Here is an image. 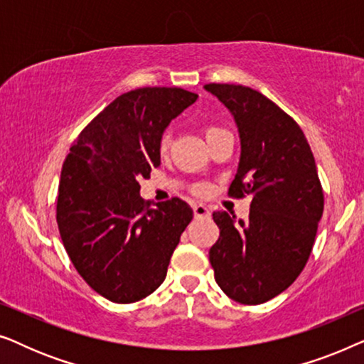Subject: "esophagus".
Segmentation results:
<instances>
[{
	"label": "esophagus",
	"mask_w": 364,
	"mask_h": 364,
	"mask_svg": "<svg viewBox=\"0 0 364 364\" xmlns=\"http://www.w3.org/2000/svg\"><path fill=\"white\" fill-rule=\"evenodd\" d=\"M193 215H196V218L208 217L210 215V210H208V207L203 205V203H196V205H193Z\"/></svg>",
	"instance_id": "1"
}]
</instances>
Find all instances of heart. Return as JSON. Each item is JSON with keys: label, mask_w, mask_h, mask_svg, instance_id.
<instances>
[{"label": "heart", "mask_w": 364, "mask_h": 364, "mask_svg": "<svg viewBox=\"0 0 364 364\" xmlns=\"http://www.w3.org/2000/svg\"><path fill=\"white\" fill-rule=\"evenodd\" d=\"M217 131H220V129H218V127H208L207 131H205V134L208 136V134L217 132ZM167 147H168V137H167V136H164V137L161 139V144H159V149H161L162 152H166V151H167ZM202 191H203L202 187H198V188H197V192H202Z\"/></svg>", "instance_id": "1"}]
</instances>
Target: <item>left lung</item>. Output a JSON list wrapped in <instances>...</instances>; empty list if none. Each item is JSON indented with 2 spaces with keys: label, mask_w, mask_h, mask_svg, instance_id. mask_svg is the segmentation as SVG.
<instances>
[{
  "label": "left lung",
  "mask_w": 364,
  "mask_h": 364,
  "mask_svg": "<svg viewBox=\"0 0 364 364\" xmlns=\"http://www.w3.org/2000/svg\"><path fill=\"white\" fill-rule=\"evenodd\" d=\"M232 112L240 162L228 193L252 196L248 220L213 212L220 237L208 252L215 282L232 300L260 305L305 268L323 215V188L300 126L252 87L205 84Z\"/></svg>",
  "instance_id": "1"
}]
</instances>
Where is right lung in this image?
I'll return each mask as SVG.
<instances>
[{"label": "right lung", "instance_id": "right-lung-1", "mask_svg": "<svg viewBox=\"0 0 364 364\" xmlns=\"http://www.w3.org/2000/svg\"><path fill=\"white\" fill-rule=\"evenodd\" d=\"M181 87H141L114 99L69 149L58 191L56 220L73 265L114 303L156 291L193 212L172 198L141 197L139 178L161 166L166 127L197 101Z\"/></svg>", "mask_w": 364, "mask_h": 364}]
</instances>
